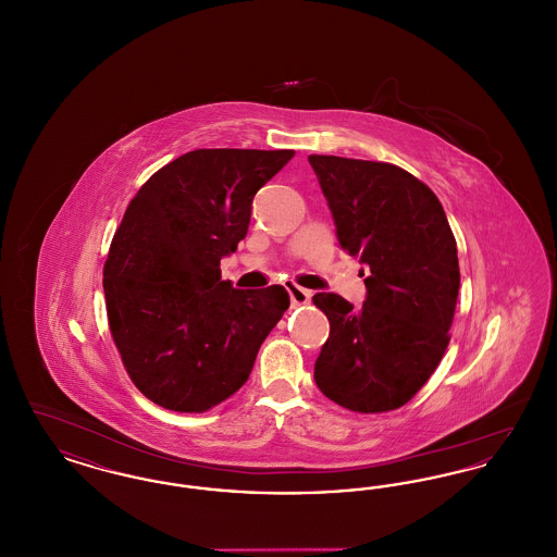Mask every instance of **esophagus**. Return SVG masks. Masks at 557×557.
<instances>
[{
  "label": "esophagus",
  "instance_id": "34e87169",
  "mask_svg": "<svg viewBox=\"0 0 557 557\" xmlns=\"http://www.w3.org/2000/svg\"><path fill=\"white\" fill-rule=\"evenodd\" d=\"M288 292H290V300L294 307L307 305V302L311 300V292L307 290V288H300V286H296V284H290Z\"/></svg>",
  "mask_w": 557,
  "mask_h": 557
}]
</instances>
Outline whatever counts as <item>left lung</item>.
I'll return each instance as SVG.
<instances>
[{
  "label": "left lung",
  "mask_w": 557,
  "mask_h": 557,
  "mask_svg": "<svg viewBox=\"0 0 557 557\" xmlns=\"http://www.w3.org/2000/svg\"><path fill=\"white\" fill-rule=\"evenodd\" d=\"M343 250L368 269L355 309L313 296L330 321L319 391L359 413L393 411L424 386L447 346L459 294L457 244L436 194L391 162L311 154Z\"/></svg>",
  "instance_id": "8db88e82"
}]
</instances>
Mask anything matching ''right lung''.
I'll use <instances>...</instances> for the list:
<instances>
[{"instance_id": "add662e5", "label": "right lung", "mask_w": 557, "mask_h": 557, "mask_svg": "<svg viewBox=\"0 0 557 557\" xmlns=\"http://www.w3.org/2000/svg\"><path fill=\"white\" fill-rule=\"evenodd\" d=\"M294 150H194L135 194L104 265L108 325L144 397L202 413L248 380L290 307L284 286L238 290L221 259L246 238L252 198Z\"/></svg>"}]
</instances>
